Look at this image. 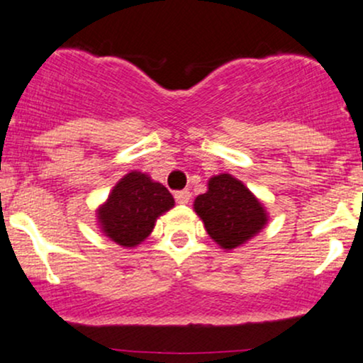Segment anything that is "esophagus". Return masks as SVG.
<instances>
[{
	"mask_svg": "<svg viewBox=\"0 0 363 363\" xmlns=\"http://www.w3.org/2000/svg\"><path fill=\"white\" fill-rule=\"evenodd\" d=\"M174 196H176V201L179 203V205H187V203H189V199H191V193L187 189L177 191V193Z\"/></svg>",
	"mask_w": 363,
	"mask_h": 363,
	"instance_id": "esophagus-1",
	"label": "esophagus"
}]
</instances>
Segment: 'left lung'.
<instances>
[{"instance_id": "1", "label": "left lung", "mask_w": 363, "mask_h": 363, "mask_svg": "<svg viewBox=\"0 0 363 363\" xmlns=\"http://www.w3.org/2000/svg\"><path fill=\"white\" fill-rule=\"evenodd\" d=\"M194 210L208 235L223 249L239 247L268 222L256 196L230 174L211 177L206 193L196 198Z\"/></svg>"}]
</instances>
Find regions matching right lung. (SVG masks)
Wrapping results in <instances>:
<instances>
[{
  "instance_id": "1",
  "label": "right lung",
  "mask_w": 363,
  "mask_h": 363,
  "mask_svg": "<svg viewBox=\"0 0 363 363\" xmlns=\"http://www.w3.org/2000/svg\"><path fill=\"white\" fill-rule=\"evenodd\" d=\"M172 206L174 198L167 187L153 182L147 174L129 172L99 210V223L114 242L135 247L150 235L158 216Z\"/></svg>"
}]
</instances>
